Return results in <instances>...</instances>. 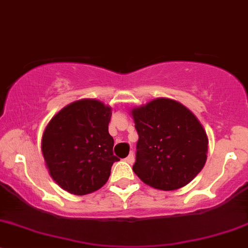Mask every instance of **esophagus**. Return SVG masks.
I'll return each mask as SVG.
<instances>
[{"mask_svg": "<svg viewBox=\"0 0 248 248\" xmlns=\"http://www.w3.org/2000/svg\"><path fill=\"white\" fill-rule=\"evenodd\" d=\"M125 161L126 162H129L130 165H131V163H134V161H135V156H134V153H130L129 155H127V157L126 159H125Z\"/></svg>", "mask_w": 248, "mask_h": 248, "instance_id": "obj_1", "label": "esophagus"}]
</instances>
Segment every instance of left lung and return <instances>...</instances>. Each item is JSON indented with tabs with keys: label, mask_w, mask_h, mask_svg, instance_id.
Returning a JSON list of instances; mask_svg holds the SVG:
<instances>
[{
	"label": "left lung",
	"mask_w": 248,
	"mask_h": 248,
	"mask_svg": "<svg viewBox=\"0 0 248 248\" xmlns=\"http://www.w3.org/2000/svg\"><path fill=\"white\" fill-rule=\"evenodd\" d=\"M139 132L134 172L157 190L187 185L203 170L208 135L197 117L183 104L156 98L130 111Z\"/></svg>",
	"instance_id": "obj_1"
}]
</instances>
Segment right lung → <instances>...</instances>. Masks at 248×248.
I'll list each match as a JSON object with an SVG mask.
<instances>
[{"label": "right lung", "instance_id": "right-lung-1", "mask_svg": "<svg viewBox=\"0 0 248 248\" xmlns=\"http://www.w3.org/2000/svg\"><path fill=\"white\" fill-rule=\"evenodd\" d=\"M112 108L96 99H81L51 118L42 137V153L53 180L69 193L88 195L111 174L113 137L108 134Z\"/></svg>", "mask_w": 248, "mask_h": 248}]
</instances>
